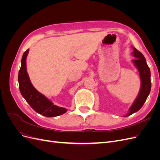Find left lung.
<instances>
[{
    "label": "left lung",
    "instance_id": "1",
    "mask_svg": "<svg viewBox=\"0 0 160 160\" xmlns=\"http://www.w3.org/2000/svg\"><path fill=\"white\" fill-rule=\"evenodd\" d=\"M132 48L133 49L132 55L136 59H133L132 62L139 72L141 87H140V89L136 99H135L133 104L129 108V112L124 117H128V116L137 112L142 108L150 93L152 87L151 72H150V69L147 64L146 60L141 52H139L135 47Z\"/></svg>",
    "mask_w": 160,
    "mask_h": 160
}]
</instances>
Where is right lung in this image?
Returning <instances> with one entry per match:
<instances>
[{"mask_svg": "<svg viewBox=\"0 0 160 160\" xmlns=\"http://www.w3.org/2000/svg\"><path fill=\"white\" fill-rule=\"evenodd\" d=\"M29 50L27 49L22 55L21 69L18 72V81L20 92L27 102L37 113L46 117L59 116L67 112V109L53 104L51 101L38 92L31 83L27 71L26 59Z\"/></svg>", "mask_w": 160, "mask_h": 160, "instance_id": "1", "label": "right lung"}]
</instances>
